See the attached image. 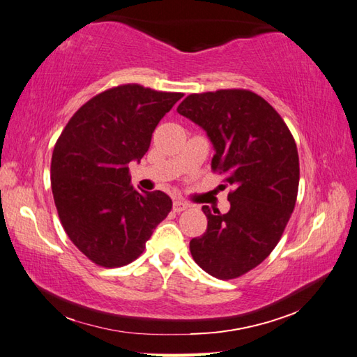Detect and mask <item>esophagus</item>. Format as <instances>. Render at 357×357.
Here are the masks:
<instances>
[{"label": "esophagus", "mask_w": 357, "mask_h": 357, "mask_svg": "<svg viewBox=\"0 0 357 357\" xmlns=\"http://www.w3.org/2000/svg\"><path fill=\"white\" fill-rule=\"evenodd\" d=\"M187 207H188V204H187V202H184V201H181V199H176V201L173 202V210H174V211H178V213H179V211L185 210Z\"/></svg>", "instance_id": "34e87169"}]
</instances>
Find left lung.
<instances>
[{
  "label": "left lung",
  "mask_w": 357,
  "mask_h": 357,
  "mask_svg": "<svg viewBox=\"0 0 357 357\" xmlns=\"http://www.w3.org/2000/svg\"><path fill=\"white\" fill-rule=\"evenodd\" d=\"M178 113L213 144L211 169L231 187L230 210L204 206L207 230L190 241L195 262L218 279H234L259 265L276 247L299 187V156L284 119L250 90L188 95Z\"/></svg>",
  "instance_id": "8db88e82"
}]
</instances>
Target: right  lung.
I'll return each mask as SVG.
<instances>
[{"label": "right lung", "mask_w": 357, "mask_h": 357, "mask_svg": "<svg viewBox=\"0 0 357 357\" xmlns=\"http://www.w3.org/2000/svg\"><path fill=\"white\" fill-rule=\"evenodd\" d=\"M183 96L139 84L109 89L75 113L55 144L50 179L59 221L101 267L141 256L172 210L164 192L135 190L128 164L147 153L159 121Z\"/></svg>", "instance_id": "add662e5"}]
</instances>
